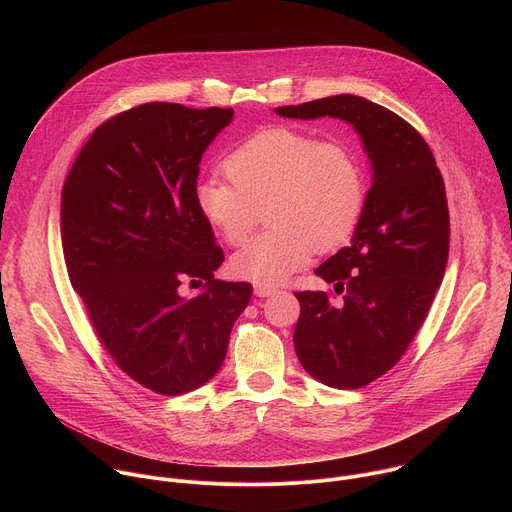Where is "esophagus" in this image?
I'll list each match as a JSON object with an SVG mask.
<instances>
[{
  "instance_id": "obj_1",
  "label": "esophagus",
  "mask_w": 512,
  "mask_h": 512,
  "mask_svg": "<svg viewBox=\"0 0 512 512\" xmlns=\"http://www.w3.org/2000/svg\"><path fill=\"white\" fill-rule=\"evenodd\" d=\"M275 291H277V289H275L273 285H259V283L255 285V296H257V298H269V296L275 294Z\"/></svg>"
}]
</instances>
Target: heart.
Returning a JSON list of instances; mask_svg holds the SVG:
<instances>
[{
	"mask_svg": "<svg viewBox=\"0 0 512 512\" xmlns=\"http://www.w3.org/2000/svg\"><path fill=\"white\" fill-rule=\"evenodd\" d=\"M227 180L194 186V206L208 229L229 245L241 243L267 206L269 231L231 257V273L275 285L306 267L318 251L342 247L367 204V174L348 143L273 125L229 152Z\"/></svg>",
	"mask_w": 512,
	"mask_h": 512,
	"instance_id": "obj_1",
	"label": "heart"
}]
</instances>
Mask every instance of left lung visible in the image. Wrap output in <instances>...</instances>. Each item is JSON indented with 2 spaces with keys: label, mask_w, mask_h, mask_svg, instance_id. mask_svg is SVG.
<instances>
[{
  "label": "left lung",
  "mask_w": 512,
  "mask_h": 512,
  "mask_svg": "<svg viewBox=\"0 0 512 512\" xmlns=\"http://www.w3.org/2000/svg\"><path fill=\"white\" fill-rule=\"evenodd\" d=\"M289 119L338 117L360 135L373 186L352 243L316 269L334 283L300 291L294 346L334 389H360L401 360L440 287L450 251L446 186L425 139L397 113L356 95L275 109Z\"/></svg>",
  "instance_id": "left-lung-1"
}]
</instances>
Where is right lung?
<instances>
[{
    "label": "right lung",
    "mask_w": 512,
    "mask_h": 512,
    "mask_svg": "<svg viewBox=\"0 0 512 512\" xmlns=\"http://www.w3.org/2000/svg\"><path fill=\"white\" fill-rule=\"evenodd\" d=\"M233 109L145 103L101 123L72 164L60 208L64 263L117 367L158 395L210 381L253 285L225 261L194 206L198 164ZM198 278L186 301L182 280Z\"/></svg>",
    "instance_id": "obj_1"
}]
</instances>
